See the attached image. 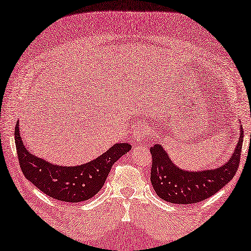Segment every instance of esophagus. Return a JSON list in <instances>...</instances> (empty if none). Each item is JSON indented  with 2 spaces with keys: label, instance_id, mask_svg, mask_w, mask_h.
Returning <instances> with one entry per match:
<instances>
[{
  "label": "esophagus",
  "instance_id": "obj_1",
  "mask_svg": "<svg viewBox=\"0 0 251 251\" xmlns=\"http://www.w3.org/2000/svg\"><path fill=\"white\" fill-rule=\"evenodd\" d=\"M148 138V129L143 123H138L133 126V139L137 143H141Z\"/></svg>",
  "mask_w": 251,
  "mask_h": 251
}]
</instances>
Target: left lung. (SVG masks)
Wrapping results in <instances>:
<instances>
[{
    "label": "left lung",
    "instance_id": "8db88e82",
    "mask_svg": "<svg viewBox=\"0 0 251 251\" xmlns=\"http://www.w3.org/2000/svg\"><path fill=\"white\" fill-rule=\"evenodd\" d=\"M243 141L244 131L240 130L235 152L227 163L221 168L200 172H188L177 168L164 149L160 144H154L150 149L151 183L157 196L173 204H194L216 194L238 171Z\"/></svg>",
    "mask_w": 251,
    "mask_h": 251
}]
</instances>
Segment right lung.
Returning a JSON list of instances; mask_svg holds the SVG:
<instances>
[{
	"label": "right lung",
	"mask_w": 251,
	"mask_h": 251,
	"mask_svg": "<svg viewBox=\"0 0 251 251\" xmlns=\"http://www.w3.org/2000/svg\"><path fill=\"white\" fill-rule=\"evenodd\" d=\"M15 126L17 157L24 176L51 199L79 203L94 197L103 186L111 166L128 152L129 143H117L96 160L78 166H59L30 154Z\"/></svg>",
	"instance_id": "obj_1"
}]
</instances>
